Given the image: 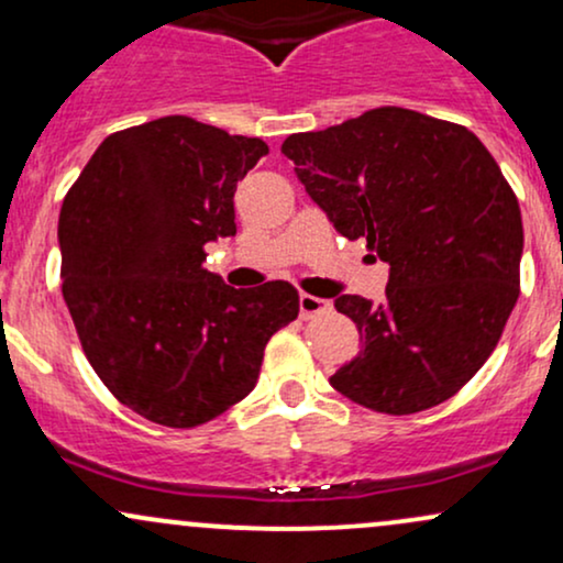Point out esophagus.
<instances>
[{
  "label": "esophagus",
  "instance_id": "34e87169",
  "mask_svg": "<svg viewBox=\"0 0 563 563\" xmlns=\"http://www.w3.org/2000/svg\"><path fill=\"white\" fill-rule=\"evenodd\" d=\"M328 309H331V301L320 299V296H312V294H301L299 296L301 318H314V314L328 312Z\"/></svg>",
  "mask_w": 563,
  "mask_h": 563
}]
</instances>
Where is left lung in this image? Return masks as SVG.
<instances>
[{
    "label": "left lung",
    "mask_w": 563,
    "mask_h": 563,
    "mask_svg": "<svg viewBox=\"0 0 563 563\" xmlns=\"http://www.w3.org/2000/svg\"><path fill=\"white\" fill-rule=\"evenodd\" d=\"M280 151L333 228L389 264L380 303L335 296L363 349L333 389L389 416L450 399L519 299L525 228L500 166L466 126L394 106L290 134Z\"/></svg>",
    "instance_id": "obj_1"
}]
</instances>
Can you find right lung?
<instances>
[{"mask_svg":"<svg viewBox=\"0 0 563 563\" xmlns=\"http://www.w3.org/2000/svg\"><path fill=\"white\" fill-rule=\"evenodd\" d=\"M267 153L166 115L102 140L63 200V299L81 349L147 421L192 429L241 402L299 314L286 280L232 288L203 267L206 243L235 235V187Z\"/></svg>","mask_w":563,"mask_h":563,"instance_id":"obj_1","label":"right lung"}]
</instances>
